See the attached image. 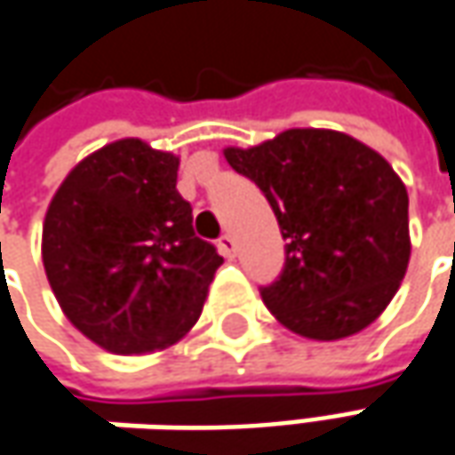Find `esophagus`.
Here are the masks:
<instances>
[{"label":"esophagus","mask_w":455,"mask_h":455,"mask_svg":"<svg viewBox=\"0 0 455 455\" xmlns=\"http://www.w3.org/2000/svg\"><path fill=\"white\" fill-rule=\"evenodd\" d=\"M216 246H219V251H221L227 259H231L234 254H236V243H234V239H231L228 234H224V236L216 242Z\"/></svg>","instance_id":"1"}]
</instances>
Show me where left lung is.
I'll use <instances>...</instances> for the list:
<instances>
[{
  "mask_svg": "<svg viewBox=\"0 0 455 455\" xmlns=\"http://www.w3.org/2000/svg\"><path fill=\"white\" fill-rule=\"evenodd\" d=\"M228 165L267 196L284 236V269L267 309L307 339L357 335L383 315L411 261L408 191L378 150L324 128H290Z\"/></svg>",
  "mask_w": 455,
  "mask_h": 455,
  "instance_id": "left-lung-1",
  "label": "left lung"
}]
</instances>
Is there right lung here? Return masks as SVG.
Here are the masks:
<instances>
[{"mask_svg": "<svg viewBox=\"0 0 455 455\" xmlns=\"http://www.w3.org/2000/svg\"><path fill=\"white\" fill-rule=\"evenodd\" d=\"M179 156L123 138L60 183L42 261L65 317L102 350L146 355L188 335L224 259L194 234Z\"/></svg>", "mask_w": 455, "mask_h": 455, "instance_id": "right-lung-1", "label": "right lung"}]
</instances>
